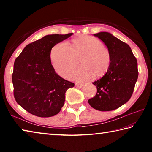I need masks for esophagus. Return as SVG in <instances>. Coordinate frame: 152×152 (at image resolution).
<instances>
[{
    "mask_svg": "<svg viewBox=\"0 0 152 152\" xmlns=\"http://www.w3.org/2000/svg\"><path fill=\"white\" fill-rule=\"evenodd\" d=\"M82 83H75V86L76 87V88H82Z\"/></svg>",
    "mask_w": 152,
    "mask_h": 152,
    "instance_id": "esophagus-1",
    "label": "esophagus"
}]
</instances>
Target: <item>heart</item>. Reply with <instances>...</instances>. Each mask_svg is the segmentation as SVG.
Masks as SVG:
<instances>
[{
    "label": "heart",
    "mask_w": 152,
    "mask_h": 152,
    "mask_svg": "<svg viewBox=\"0 0 152 152\" xmlns=\"http://www.w3.org/2000/svg\"><path fill=\"white\" fill-rule=\"evenodd\" d=\"M71 78L83 81L95 77H101L107 72L111 63L109 50L97 38L88 35H80L69 44L61 42L51 48L50 53L51 64L56 73L68 78L78 64Z\"/></svg>",
    "instance_id": "b5f03b06"
}]
</instances>
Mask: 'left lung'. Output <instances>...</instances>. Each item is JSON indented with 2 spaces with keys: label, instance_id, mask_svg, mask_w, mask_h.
<instances>
[{
  "label": "left lung",
  "instance_id": "8db88e82",
  "mask_svg": "<svg viewBox=\"0 0 152 152\" xmlns=\"http://www.w3.org/2000/svg\"><path fill=\"white\" fill-rule=\"evenodd\" d=\"M107 46L111 63L102 78L93 82L96 93L89 99L90 106L99 111H111L131 97L138 76L137 60L127 44L107 32L94 34Z\"/></svg>",
  "mask_w": 152,
  "mask_h": 152
}]
</instances>
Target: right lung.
Returning <instances> with one entry per match:
<instances>
[{
	"mask_svg": "<svg viewBox=\"0 0 152 152\" xmlns=\"http://www.w3.org/2000/svg\"><path fill=\"white\" fill-rule=\"evenodd\" d=\"M72 34L46 35L27 45L15 59L12 76L14 96L30 114L41 118L57 114L66 90L74 86L58 75L50 59L51 48Z\"/></svg>",
	"mask_w": 152,
	"mask_h": 152,
	"instance_id": "1",
	"label": "right lung"
}]
</instances>
